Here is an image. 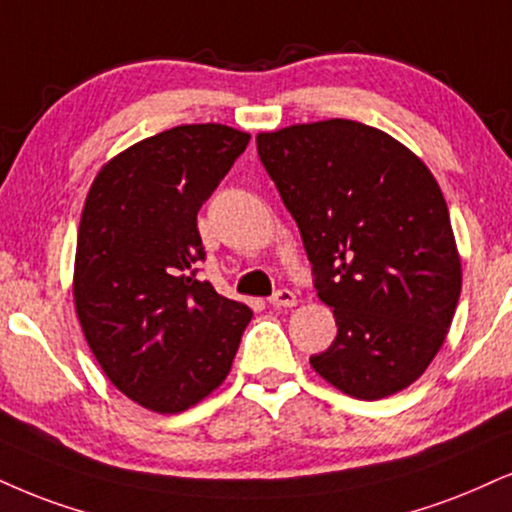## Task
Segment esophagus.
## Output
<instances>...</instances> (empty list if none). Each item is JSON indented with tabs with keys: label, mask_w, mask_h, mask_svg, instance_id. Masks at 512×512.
<instances>
[{
	"label": "esophagus",
	"mask_w": 512,
	"mask_h": 512,
	"mask_svg": "<svg viewBox=\"0 0 512 512\" xmlns=\"http://www.w3.org/2000/svg\"><path fill=\"white\" fill-rule=\"evenodd\" d=\"M270 306L275 308H292L296 306V294L292 292V289H277V292L270 296Z\"/></svg>",
	"instance_id": "1"
}]
</instances>
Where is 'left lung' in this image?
I'll return each instance as SVG.
<instances>
[{
  "mask_svg": "<svg viewBox=\"0 0 512 512\" xmlns=\"http://www.w3.org/2000/svg\"><path fill=\"white\" fill-rule=\"evenodd\" d=\"M256 147L334 308L337 337L313 370L363 401L406 389L444 344L460 296L437 180L387 132L344 118L263 132Z\"/></svg>",
  "mask_w": 512,
  "mask_h": 512,
  "instance_id": "8db88e82",
  "label": "left lung"
}]
</instances>
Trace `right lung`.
I'll return each instance as SVG.
<instances>
[{"instance_id": "obj_1", "label": "right lung", "mask_w": 512, "mask_h": 512, "mask_svg": "<svg viewBox=\"0 0 512 512\" xmlns=\"http://www.w3.org/2000/svg\"><path fill=\"white\" fill-rule=\"evenodd\" d=\"M251 137L178 125L106 163L82 208L75 311L106 377L140 406L180 413L235 361L251 311L197 280V213Z\"/></svg>"}]
</instances>
